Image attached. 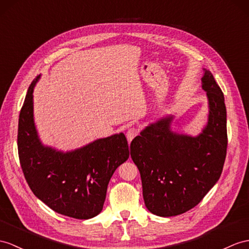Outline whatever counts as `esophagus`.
<instances>
[{"label":"esophagus","instance_id":"esophagus-1","mask_svg":"<svg viewBox=\"0 0 249 249\" xmlns=\"http://www.w3.org/2000/svg\"><path fill=\"white\" fill-rule=\"evenodd\" d=\"M137 134H138V131L134 128H131L128 130V132H126V138H128L129 143L132 142V139L134 138Z\"/></svg>","mask_w":249,"mask_h":249}]
</instances>
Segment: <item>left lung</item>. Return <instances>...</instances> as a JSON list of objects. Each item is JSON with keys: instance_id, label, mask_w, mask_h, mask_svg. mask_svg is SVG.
Segmentation results:
<instances>
[{"instance_id": "1", "label": "left lung", "mask_w": 249, "mask_h": 249, "mask_svg": "<svg viewBox=\"0 0 249 249\" xmlns=\"http://www.w3.org/2000/svg\"><path fill=\"white\" fill-rule=\"evenodd\" d=\"M208 123L196 137L171 130L173 116L150 124L133 139L131 157L141 173L145 207L159 216L192 209L219 180L227 151L226 107L211 72L204 69Z\"/></svg>"}]
</instances>
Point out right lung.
<instances>
[{"label": "right lung", "mask_w": 249, "mask_h": 249, "mask_svg": "<svg viewBox=\"0 0 249 249\" xmlns=\"http://www.w3.org/2000/svg\"><path fill=\"white\" fill-rule=\"evenodd\" d=\"M28 88L19 117L18 152L22 171L34 195L53 211L79 220L99 214L115 170L129 159L124 133L100 138L71 152L45 147L34 121L33 93Z\"/></svg>", "instance_id": "obj_1"}]
</instances>
